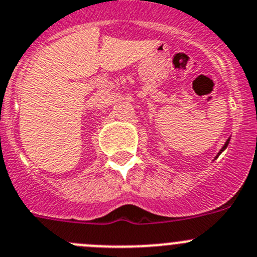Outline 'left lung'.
Returning a JSON list of instances; mask_svg holds the SVG:
<instances>
[{
	"mask_svg": "<svg viewBox=\"0 0 257 257\" xmlns=\"http://www.w3.org/2000/svg\"><path fill=\"white\" fill-rule=\"evenodd\" d=\"M229 140H231V138H228V140H227V141H226V143H224V146H223V147H222V148H220V151H219V152H218V155H217V156H215V157H214V160H217V158H218V156H219V155H220V153H222V152H223V151L226 150V148H227V146H228V143H229Z\"/></svg>",
	"mask_w": 257,
	"mask_h": 257,
	"instance_id": "obj_1",
	"label": "left lung"
}]
</instances>
